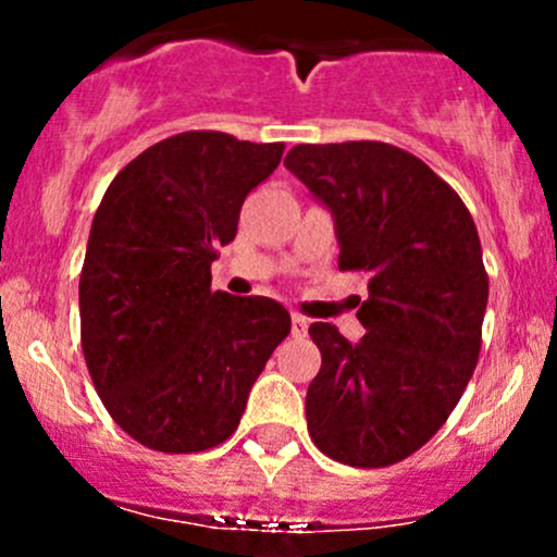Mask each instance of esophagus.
<instances>
[{"label":"esophagus","mask_w":557,"mask_h":557,"mask_svg":"<svg viewBox=\"0 0 557 557\" xmlns=\"http://www.w3.org/2000/svg\"><path fill=\"white\" fill-rule=\"evenodd\" d=\"M307 329H310V320H307L305 314L294 312V318H290V331H294V336H307Z\"/></svg>","instance_id":"obj_1"}]
</instances>
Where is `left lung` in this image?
Masks as SVG:
<instances>
[{"label":"left lung","instance_id":"left-lung-1","mask_svg":"<svg viewBox=\"0 0 557 557\" xmlns=\"http://www.w3.org/2000/svg\"><path fill=\"white\" fill-rule=\"evenodd\" d=\"M285 166L334 215L342 272L369 277L361 342L310 325L323 363L307 429L339 463L393 466L445 425L474 374L487 307L480 234L450 185L396 145H296Z\"/></svg>","mask_w":557,"mask_h":557}]
</instances>
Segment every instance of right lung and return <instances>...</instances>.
Segmentation results:
<instances>
[{
    "instance_id": "add662e5",
    "label": "right lung",
    "mask_w": 557,
    "mask_h": 557,
    "mask_svg": "<svg viewBox=\"0 0 557 557\" xmlns=\"http://www.w3.org/2000/svg\"><path fill=\"white\" fill-rule=\"evenodd\" d=\"M283 143L183 132L150 145L104 190L81 272V342L110 418L159 453H201L237 431L290 314L212 290L218 247Z\"/></svg>"
}]
</instances>
